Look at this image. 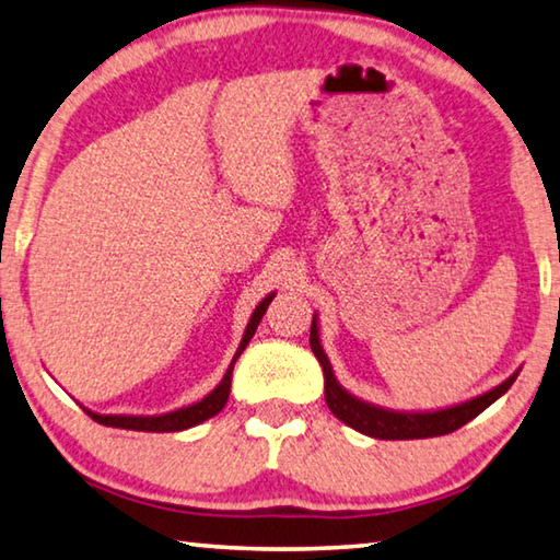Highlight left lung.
<instances>
[{"label": "left lung", "mask_w": 560, "mask_h": 560, "mask_svg": "<svg viewBox=\"0 0 560 560\" xmlns=\"http://www.w3.org/2000/svg\"><path fill=\"white\" fill-rule=\"evenodd\" d=\"M308 343H312L314 357L322 363L324 371V396L326 406L331 408L336 419L351 425L353 431L363 433V436L371 439H386V441H404V439H431V436H443V433H451L460 429V425L476 419L478 413L486 411L488 406L509 392L516 381L518 371L509 376L491 392L471 398V401H464L451 408H439V411H392V408L361 401L359 396L339 384V378L334 374L331 361H328L322 339H318V322L314 316L312 322V336H308Z\"/></svg>", "instance_id": "left-lung-1"}]
</instances>
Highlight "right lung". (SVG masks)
<instances>
[{"label":"right lung","instance_id":"1","mask_svg":"<svg viewBox=\"0 0 560 560\" xmlns=\"http://www.w3.org/2000/svg\"><path fill=\"white\" fill-rule=\"evenodd\" d=\"M273 294L264 296L259 301V306L254 308L252 318H248L246 324V331L242 336V343H238V349L234 353L232 363H229L224 378L219 381V386L214 392L207 394L201 398V401L191 404V406H182L176 408V411H168V413H156V416H135V413H96V411H89L86 413L92 416L96 423H104V425H114V429H129V431H152V433H166V431H184V429H191V425H199L211 416H217L221 408L226 406L229 401V392H232V374H234V363L236 359L242 357L244 349L252 341V336L256 334V326L266 314V308H269Z\"/></svg>","mask_w":560,"mask_h":560}]
</instances>
